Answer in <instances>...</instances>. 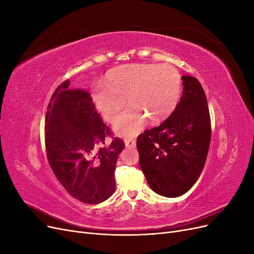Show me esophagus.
Wrapping results in <instances>:
<instances>
[{
	"mask_svg": "<svg viewBox=\"0 0 254 254\" xmlns=\"http://www.w3.org/2000/svg\"><path fill=\"white\" fill-rule=\"evenodd\" d=\"M135 145L136 143L134 140H125V146L127 148H134Z\"/></svg>",
	"mask_w": 254,
	"mask_h": 254,
	"instance_id": "1",
	"label": "esophagus"
}]
</instances>
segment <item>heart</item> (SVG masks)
I'll use <instances>...</instances> for the list:
<instances>
[{"label":"heart","instance_id":"1","mask_svg":"<svg viewBox=\"0 0 254 254\" xmlns=\"http://www.w3.org/2000/svg\"><path fill=\"white\" fill-rule=\"evenodd\" d=\"M105 86L92 91L96 108L107 121H113L125 106H130L113 122V131L123 137L139 134L146 119L158 123L176 108L181 95L182 80L171 64H126L112 68L105 77Z\"/></svg>","mask_w":254,"mask_h":254}]
</instances>
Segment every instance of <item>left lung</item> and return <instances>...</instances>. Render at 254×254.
<instances>
[{
	"instance_id": "obj_1",
	"label": "left lung",
	"mask_w": 254,
	"mask_h": 254,
	"mask_svg": "<svg viewBox=\"0 0 254 254\" xmlns=\"http://www.w3.org/2000/svg\"><path fill=\"white\" fill-rule=\"evenodd\" d=\"M183 94L171 117L137 136L140 166L155 193L179 197L200 176L211 141L204 91L195 77L182 76Z\"/></svg>"
}]
</instances>
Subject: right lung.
I'll list each match as a JSON object with an SVG mask.
<instances>
[{
  "label": "right lung",
  "instance_id": "add662e5",
  "mask_svg": "<svg viewBox=\"0 0 254 254\" xmlns=\"http://www.w3.org/2000/svg\"><path fill=\"white\" fill-rule=\"evenodd\" d=\"M45 148L52 170L65 190L83 203L107 200L115 190L114 171L124 143L111 135L91 95L65 80L54 92L45 115Z\"/></svg>",
  "mask_w": 254,
  "mask_h": 254
}]
</instances>
